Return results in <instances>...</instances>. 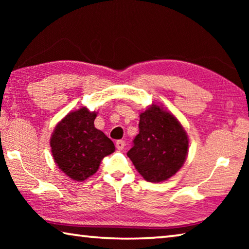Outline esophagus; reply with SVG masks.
<instances>
[{"label":"esophagus","instance_id":"esophagus-1","mask_svg":"<svg viewBox=\"0 0 249 249\" xmlns=\"http://www.w3.org/2000/svg\"><path fill=\"white\" fill-rule=\"evenodd\" d=\"M115 146H116V148L119 149V150H122L125 147V142L124 141H122V140H120V141H116V142H115Z\"/></svg>","mask_w":249,"mask_h":249}]
</instances>
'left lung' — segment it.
<instances>
[{"label": "left lung", "mask_w": 249, "mask_h": 249, "mask_svg": "<svg viewBox=\"0 0 249 249\" xmlns=\"http://www.w3.org/2000/svg\"><path fill=\"white\" fill-rule=\"evenodd\" d=\"M140 133L127 156L149 182H160L182 167L188 153V136L174 115L158 105L141 114Z\"/></svg>", "instance_id": "8db88e82"}]
</instances>
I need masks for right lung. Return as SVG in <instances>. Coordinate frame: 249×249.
Instances as JSON below:
<instances>
[{"instance_id": "right-lung-1", "label": "right lung", "mask_w": 249, "mask_h": 249, "mask_svg": "<svg viewBox=\"0 0 249 249\" xmlns=\"http://www.w3.org/2000/svg\"><path fill=\"white\" fill-rule=\"evenodd\" d=\"M95 117L86 107L71 112L57 125L50 140L54 161L73 180H86L95 174L101 160L115 150L113 142L94 127Z\"/></svg>"}]
</instances>
